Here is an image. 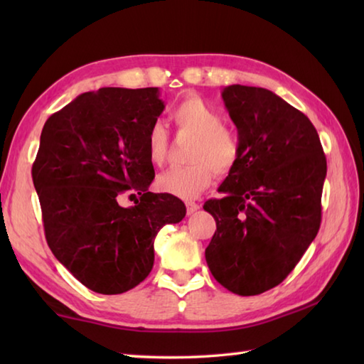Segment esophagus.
<instances>
[{
	"instance_id": "obj_1",
	"label": "esophagus",
	"mask_w": 364,
	"mask_h": 364,
	"mask_svg": "<svg viewBox=\"0 0 364 364\" xmlns=\"http://www.w3.org/2000/svg\"><path fill=\"white\" fill-rule=\"evenodd\" d=\"M200 210V205L198 203H196V202H188L186 203V211H188V214H194L196 211H198Z\"/></svg>"
}]
</instances>
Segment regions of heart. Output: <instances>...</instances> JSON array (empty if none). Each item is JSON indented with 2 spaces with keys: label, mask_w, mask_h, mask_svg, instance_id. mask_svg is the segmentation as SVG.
Wrapping results in <instances>:
<instances>
[{
  "label": "heart",
  "mask_w": 364,
  "mask_h": 364,
  "mask_svg": "<svg viewBox=\"0 0 364 364\" xmlns=\"http://www.w3.org/2000/svg\"><path fill=\"white\" fill-rule=\"evenodd\" d=\"M170 119L178 133L196 137L189 153L194 164L166 170L158 176L156 188L164 194L192 200L210 186L214 170L228 173L236 166L241 146L233 131L223 127L222 114L197 95L180 100L170 112ZM167 151V129L156 123L146 134V158L159 167L164 164Z\"/></svg>",
  "instance_id": "b5f03b06"
}]
</instances>
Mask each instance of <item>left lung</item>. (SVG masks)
<instances>
[{
  "label": "left lung",
  "mask_w": 364,
  "mask_h": 364,
  "mask_svg": "<svg viewBox=\"0 0 364 364\" xmlns=\"http://www.w3.org/2000/svg\"><path fill=\"white\" fill-rule=\"evenodd\" d=\"M241 146L220 184L223 198L205 203L218 230L205 250L213 277L239 296L280 284L321 227L327 159L304 112L262 87L222 92Z\"/></svg>",
  "instance_id": "8db88e82"
}]
</instances>
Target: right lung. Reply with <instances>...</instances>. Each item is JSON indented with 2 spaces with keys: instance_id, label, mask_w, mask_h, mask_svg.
I'll return each instance as SVG.
<instances>
[{
  "instance_id": "add662e5",
  "label": "right lung",
  "mask_w": 364,
  "mask_h": 364,
  "mask_svg": "<svg viewBox=\"0 0 364 364\" xmlns=\"http://www.w3.org/2000/svg\"><path fill=\"white\" fill-rule=\"evenodd\" d=\"M164 107L158 87H102L76 97L43 125L33 181L46 242L98 294H122L144 282L158 231L186 215L180 198L149 192L154 168L146 134ZM133 190L135 205L120 207L119 196Z\"/></svg>"
}]
</instances>
